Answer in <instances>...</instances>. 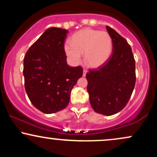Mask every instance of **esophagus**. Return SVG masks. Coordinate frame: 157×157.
I'll use <instances>...</instances> for the list:
<instances>
[{
	"instance_id": "obj_1",
	"label": "esophagus",
	"mask_w": 157,
	"mask_h": 157,
	"mask_svg": "<svg viewBox=\"0 0 157 157\" xmlns=\"http://www.w3.org/2000/svg\"><path fill=\"white\" fill-rule=\"evenodd\" d=\"M87 72H88L87 69H83V76H84V77L86 76V74H87Z\"/></svg>"
}]
</instances>
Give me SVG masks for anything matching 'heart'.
Here are the masks:
<instances>
[{
  "label": "heart",
  "instance_id": "heart-1",
  "mask_svg": "<svg viewBox=\"0 0 157 157\" xmlns=\"http://www.w3.org/2000/svg\"><path fill=\"white\" fill-rule=\"evenodd\" d=\"M112 39L107 32L86 28L75 32L70 44L64 46V51L73 64H79L81 54L85 63L91 67H98L109 59L112 51Z\"/></svg>",
  "mask_w": 157,
  "mask_h": 157
}]
</instances>
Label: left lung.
I'll return each instance as SVG.
<instances>
[{
    "mask_svg": "<svg viewBox=\"0 0 157 157\" xmlns=\"http://www.w3.org/2000/svg\"><path fill=\"white\" fill-rule=\"evenodd\" d=\"M112 52L107 60L86 74L90 103L95 112L113 115L125 108L136 83L135 60L130 45L109 26Z\"/></svg>",
    "mask_w": 157,
    "mask_h": 157,
    "instance_id": "obj_1",
    "label": "left lung"
}]
</instances>
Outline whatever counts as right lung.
<instances>
[{"instance_id":"add662e5","label":"right lung","mask_w":157,"mask_h":157,"mask_svg":"<svg viewBox=\"0 0 157 157\" xmlns=\"http://www.w3.org/2000/svg\"><path fill=\"white\" fill-rule=\"evenodd\" d=\"M68 31L48 29L30 46L23 60L25 89L36 109L53 113L66 109L71 91L82 76V66L66 63L64 44Z\"/></svg>"}]
</instances>
